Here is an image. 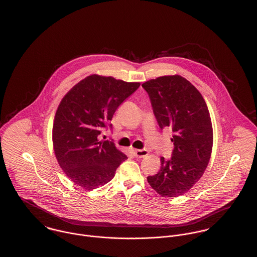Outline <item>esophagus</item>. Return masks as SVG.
Instances as JSON below:
<instances>
[{
	"label": "esophagus",
	"instance_id": "esophagus-1",
	"mask_svg": "<svg viewBox=\"0 0 257 257\" xmlns=\"http://www.w3.org/2000/svg\"><path fill=\"white\" fill-rule=\"evenodd\" d=\"M132 153L134 154L137 158H145L148 155V151L147 149H134L132 148Z\"/></svg>",
	"mask_w": 257,
	"mask_h": 257
}]
</instances>
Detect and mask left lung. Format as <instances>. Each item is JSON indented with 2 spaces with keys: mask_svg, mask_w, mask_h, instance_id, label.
Returning <instances> with one entry per match:
<instances>
[{
  "mask_svg": "<svg viewBox=\"0 0 257 257\" xmlns=\"http://www.w3.org/2000/svg\"><path fill=\"white\" fill-rule=\"evenodd\" d=\"M160 128L173 132L172 156L161 157V170L148 176L149 185L166 197L186 194L201 178L213 147V128L200 92L180 75L144 83Z\"/></svg>",
  "mask_w": 257,
  "mask_h": 257,
  "instance_id": "obj_1",
  "label": "left lung"
}]
</instances>
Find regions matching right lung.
I'll return each instance as SVG.
<instances>
[{"instance_id": "1", "label": "right lung", "mask_w": 257, "mask_h": 257, "mask_svg": "<svg viewBox=\"0 0 257 257\" xmlns=\"http://www.w3.org/2000/svg\"><path fill=\"white\" fill-rule=\"evenodd\" d=\"M140 86L93 74L61 99L53 125V147L59 165L75 185L86 190L103 186L127 159L112 142L99 141L98 136Z\"/></svg>"}]
</instances>
